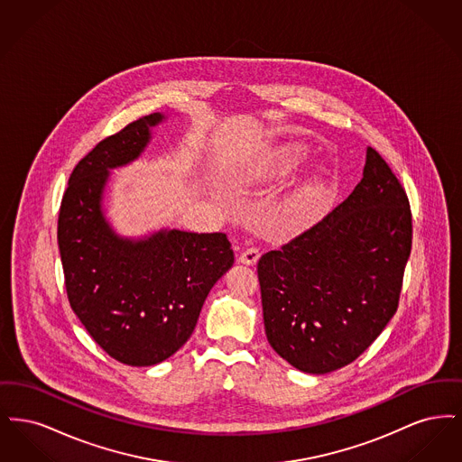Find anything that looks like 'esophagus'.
I'll return each instance as SVG.
<instances>
[{
  "instance_id": "obj_1",
  "label": "esophagus",
  "mask_w": 462,
  "mask_h": 462,
  "mask_svg": "<svg viewBox=\"0 0 462 462\" xmlns=\"http://www.w3.org/2000/svg\"><path fill=\"white\" fill-rule=\"evenodd\" d=\"M258 260H260V251L256 247H249V249L242 251L241 256H239V262L242 264H251V266L258 263Z\"/></svg>"
}]
</instances>
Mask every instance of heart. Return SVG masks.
<instances>
[{"label":"heart","instance_id":"1","mask_svg":"<svg viewBox=\"0 0 462 462\" xmlns=\"http://www.w3.org/2000/svg\"><path fill=\"white\" fill-rule=\"evenodd\" d=\"M301 147L284 145L258 159L247 171L249 183H260L292 173L301 161ZM320 180H310L289 192L281 202V217L287 226H301L315 217L322 200Z\"/></svg>","mask_w":462,"mask_h":462}]
</instances>
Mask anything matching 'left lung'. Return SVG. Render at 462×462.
Wrapping results in <instances>:
<instances>
[{
  "label": "left lung",
  "instance_id": "1",
  "mask_svg": "<svg viewBox=\"0 0 462 462\" xmlns=\"http://www.w3.org/2000/svg\"><path fill=\"white\" fill-rule=\"evenodd\" d=\"M411 245L407 194L369 147L348 199L258 262L270 346L303 373L352 364L395 315Z\"/></svg>",
  "mask_w": 462,
  "mask_h": 462
}]
</instances>
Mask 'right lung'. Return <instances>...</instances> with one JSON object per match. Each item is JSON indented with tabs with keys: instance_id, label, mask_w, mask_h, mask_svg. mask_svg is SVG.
<instances>
[{
	"instance_id": "right-lung-1",
	"label": "right lung",
	"mask_w": 462,
	"mask_h": 462,
	"mask_svg": "<svg viewBox=\"0 0 462 462\" xmlns=\"http://www.w3.org/2000/svg\"><path fill=\"white\" fill-rule=\"evenodd\" d=\"M164 119L161 112L140 117L85 155L59 215L70 308L104 352L133 367L155 365L187 343L211 287L234 264L225 234L161 228L133 239L106 217L110 170L136 161Z\"/></svg>"
}]
</instances>
